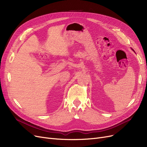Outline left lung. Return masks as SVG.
Returning a JSON list of instances; mask_svg holds the SVG:
<instances>
[{"instance_id": "left-lung-1", "label": "left lung", "mask_w": 147, "mask_h": 147, "mask_svg": "<svg viewBox=\"0 0 147 147\" xmlns=\"http://www.w3.org/2000/svg\"><path fill=\"white\" fill-rule=\"evenodd\" d=\"M132 49V50H133V51H134V49Z\"/></svg>"}]
</instances>
